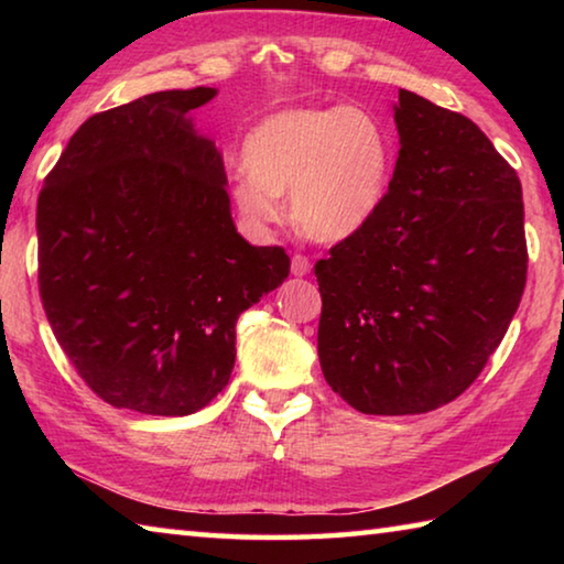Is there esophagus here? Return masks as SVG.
Instances as JSON below:
<instances>
[{"mask_svg":"<svg viewBox=\"0 0 564 564\" xmlns=\"http://www.w3.org/2000/svg\"><path fill=\"white\" fill-rule=\"evenodd\" d=\"M291 273L299 275V279H301V275H308L311 273V261L305 259V256L295 253L293 259H291Z\"/></svg>","mask_w":564,"mask_h":564,"instance_id":"obj_1","label":"esophagus"}]
</instances>
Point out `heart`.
I'll use <instances>...</instances> for the list:
<instances>
[{
  "label": "heart",
  "instance_id": "obj_1",
  "mask_svg": "<svg viewBox=\"0 0 564 564\" xmlns=\"http://www.w3.org/2000/svg\"><path fill=\"white\" fill-rule=\"evenodd\" d=\"M243 171L228 188L236 214L265 234L291 218L321 243L358 236L383 206L390 184V141L373 113L358 107H299L265 117L241 147Z\"/></svg>",
  "mask_w": 564,
  "mask_h": 564
}]
</instances>
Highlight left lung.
Wrapping results in <instances>:
<instances>
[{
	"label": "left lung",
	"mask_w": 564,
	"mask_h": 564,
	"mask_svg": "<svg viewBox=\"0 0 564 564\" xmlns=\"http://www.w3.org/2000/svg\"><path fill=\"white\" fill-rule=\"evenodd\" d=\"M383 206L316 263L318 358L366 415H417L480 376L518 311L528 243L522 186L463 113L400 89Z\"/></svg>",
	"instance_id": "1"
}]
</instances>
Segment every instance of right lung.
Listing matches in <instances>:
<instances>
[{"label": "right lung", "instance_id": "add662e5", "mask_svg": "<svg viewBox=\"0 0 564 564\" xmlns=\"http://www.w3.org/2000/svg\"><path fill=\"white\" fill-rule=\"evenodd\" d=\"M212 87L147 94L76 129L36 204L50 326L101 400L191 415L226 388L236 321L289 279L236 231L224 156L191 111Z\"/></svg>", "mask_w": 564, "mask_h": 564}]
</instances>
